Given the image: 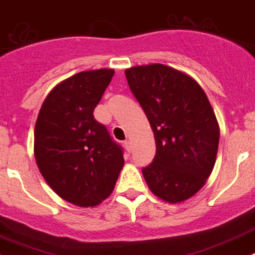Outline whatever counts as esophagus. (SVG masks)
Returning a JSON list of instances; mask_svg holds the SVG:
<instances>
[{"mask_svg": "<svg viewBox=\"0 0 255 255\" xmlns=\"http://www.w3.org/2000/svg\"><path fill=\"white\" fill-rule=\"evenodd\" d=\"M124 147H125V149H126V151H128V152L131 151V145H130L129 140H125V142H124Z\"/></svg>", "mask_w": 255, "mask_h": 255, "instance_id": "esophagus-1", "label": "esophagus"}]
</instances>
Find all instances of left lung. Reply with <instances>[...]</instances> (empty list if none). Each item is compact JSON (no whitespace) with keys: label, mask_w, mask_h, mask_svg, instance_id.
<instances>
[{"label":"left lung","mask_w":255,"mask_h":255,"mask_svg":"<svg viewBox=\"0 0 255 255\" xmlns=\"http://www.w3.org/2000/svg\"><path fill=\"white\" fill-rule=\"evenodd\" d=\"M129 88L148 119L156 154L143 177L154 195L170 204L184 201L212 174L219 126L197 82L164 64L136 65L125 71Z\"/></svg>","instance_id":"left-lung-1"}]
</instances>
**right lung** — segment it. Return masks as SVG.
Segmentation results:
<instances>
[{"label":"right lung","instance_id":"1","mask_svg":"<svg viewBox=\"0 0 255 255\" xmlns=\"http://www.w3.org/2000/svg\"><path fill=\"white\" fill-rule=\"evenodd\" d=\"M113 75V69H95L67 78L50 91L37 117V166L73 205L88 208L106 200L125 162L123 147L93 115Z\"/></svg>","mask_w":255,"mask_h":255}]
</instances>
